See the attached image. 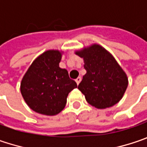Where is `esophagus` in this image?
<instances>
[{
    "label": "esophagus",
    "instance_id": "1",
    "mask_svg": "<svg viewBox=\"0 0 147 147\" xmlns=\"http://www.w3.org/2000/svg\"><path fill=\"white\" fill-rule=\"evenodd\" d=\"M80 81H81V77H80V76L77 77V78L76 79V84H77V85H79V84H80Z\"/></svg>",
    "mask_w": 147,
    "mask_h": 147
}]
</instances>
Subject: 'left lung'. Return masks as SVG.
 Returning a JSON list of instances; mask_svg holds the SVG:
<instances>
[{
	"label": "left lung",
	"instance_id": "8db88e82",
	"mask_svg": "<svg viewBox=\"0 0 147 147\" xmlns=\"http://www.w3.org/2000/svg\"><path fill=\"white\" fill-rule=\"evenodd\" d=\"M84 59L86 74L78 89L86 101L97 109L116 105L123 98L128 85L127 76L115 58L99 44L76 51Z\"/></svg>",
	"mask_w": 147,
	"mask_h": 147
}]
</instances>
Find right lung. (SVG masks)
Instances as JSON below:
<instances>
[{"mask_svg": "<svg viewBox=\"0 0 147 147\" xmlns=\"http://www.w3.org/2000/svg\"><path fill=\"white\" fill-rule=\"evenodd\" d=\"M61 52L48 50L38 56L24 74L20 91L31 109L53 116L65 108L68 94L77 87L66 69L59 67Z\"/></svg>", "mask_w": 147, "mask_h": 147, "instance_id": "add662e5", "label": "right lung"}]
</instances>
